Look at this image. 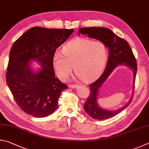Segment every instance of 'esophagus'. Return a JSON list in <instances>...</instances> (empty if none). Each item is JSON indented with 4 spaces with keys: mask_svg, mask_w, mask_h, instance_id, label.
Returning a JSON list of instances; mask_svg holds the SVG:
<instances>
[{
    "mask_svg": "<svg viewBox=\"0 0 149 149\" xmlns=\"http://www.w3.org/2000/svg\"><path fill=\"white\" fill-rule=\"evenodd\" d=\"M78 86H79V85L78 84H69V87L71 88H77Z\"/></svg>",
    "mask_w": 149,
    "mask_h": 149,
    "instance_id": "1",
    "label": "esophagus"
}]
</instances>
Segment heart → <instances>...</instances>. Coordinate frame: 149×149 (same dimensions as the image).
Listing matches in <instances>:
<instances>
[{
	"label": "heart",
	"mask_w": 149,
	"mask_h": 149,
	"mask_svg": "<svg viewBox=\"0 0 149 149\" xmlns=\"http://www.w3.org/2000/svg\"><path fill=\"white\" fill-rule=\"evenodd\" d=\"M62 52H56L52 59L54 71L62 81L68 79L72 67L82 80L92 81L102 73L108 58V49L103 42L83 37L69 42Z\"/></svg>",
	"instance_id": "b5f03b06"
}]
</instances>
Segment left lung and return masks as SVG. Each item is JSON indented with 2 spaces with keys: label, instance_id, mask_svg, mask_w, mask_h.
Wrapping results in <instances>:
<instances>
[{
  "label": "left lung",
  "instance_id": "obj_1",
  "mask_svg": "<svg viewBox=\"0 0 149 149\" xmlns=\"http://www.w3.org/2000/svg\"><path fill=\"white\" fill-rule=\"evenodd\" d=\"M87 35L88 37L95 38L103 42L109 48V57L107 63L103 74L95 82L89 85L90 93L84 105L85 111L93 118L100 120L107 119L116 115L120 112L126 109L132 102V97L126 105L115 111H109L103 109L97 103V97L101 85L105 81L112 71L119 65H125L134 70V82L133 89L135 88V77L137 70L136 59L131 48L124 39L119 37L110 29L104 27H84L80 28L79 35Z\"/></svg>",
  "mask_w": 149,
  "mask_h": 149
}]
</instances>
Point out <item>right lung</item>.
<instances>
[{"label":"right lung","instance_id":"add662e5","mask_svg":"<svg viewBox=\"0 0 149 149\" xmlns=\"http://www.w3.org/2000/svg\"><path fill=\"white\" fill-rule=\"evenodd\" d=\"M73 31L35 27L13 44L6 80L15 102L25 113L43 118L56 111L61 93L67 86L55 77L52 59ZM30 60L40 63L39 73L30 69Z\"/></svg>","mask_w":149,"mask_h":149}]
</instances>
